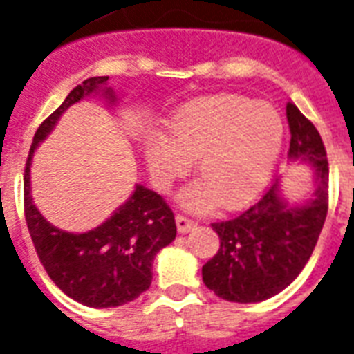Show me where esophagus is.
I'll list each match as a JSON object with an SVG mask.
<instances>
[{
  "label": "esophagus",
  "mask_w": 354,
  "mask_h": 354,
  "mask_svg": "<svg viewBox=\"0 0 354 354\" xmlns=\"http://www.w3.org/2000/svg\"><path fill=\"white\" fill-rule=\"evenodd\" d=\"M175 223H177V231L180 234H186V232H190L194 227H196V221L190 220V218H186V216H177L175 218Z\"/></svg>",
  "instance_id": "1"
}]
</instances>
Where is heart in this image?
<instances>
[{
  "mask_svg": "<svg viewBox=\"0 0 354 354\" xmlns=\"http://www.w3.org/2000/svg\"><path fill=\"white\" fill-rule=\"evenodd\" d=\"M169 136L147 140L151 174L169 183L197 157L201 180L183 190L180 203L205 210L216 203L238 208L268 185L281 157L284 123L275 106L238 94H218L185 103L171 114Z\"/></svg>",
  "mask_w": 354,
  "mask_h": 354,
  "instance_id": "heart-1",
  "label": "heart"
}]
</instances>
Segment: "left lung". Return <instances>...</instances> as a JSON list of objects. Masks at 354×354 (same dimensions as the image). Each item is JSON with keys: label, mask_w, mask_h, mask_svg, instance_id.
Masks as SVG:
<instances>
[{"label": "left lung", "mask_w": 354, "mask_h": 354, "mask_svg": "<svg viewBox=\"0 0 354 354\" xmlns=\"http://www.w3.org/2000/svg\"><path fill=\"white\" fill-rule=\"evenodd\" d=\"M290 158L308 160L316 174L314 197L290 207L279 183L236 218L216 221L218 253L203 266V282L232 303H260L288 286L310 259L328 208V160L323 140L294 103L286 105Z\"/></svg>", "instance_id": "left-lung-1"}]
</instances>
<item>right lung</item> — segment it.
I'll use <instances>...</instances> for the list:
<instances>
[{
	"label": "right lung",
	"mask_w": 354,
	"mask_h": 354,
	"mask_svg": "<svg viewBox=\"0 0 354 354\" xmlns=\"http://www.w3.org/2000/svg\"><path fill=\"white\" fill-rule=\"evenodd\" d=\"M109 77H90L68 94L64 103L40 123L24 174V210L37 254L49 279L77 303L111 308L134 301L151 286L155 254L175 240L177 227L168 203L157 192L136 185L133 196L100 227L73 234L53 227L38 212L31 197V160L62 112L105 86ZM111 103V88H103Z\"/></svg>",
	"instance_id": "1"
}]
</instances>
